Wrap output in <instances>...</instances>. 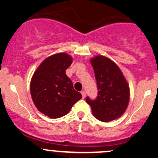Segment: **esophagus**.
<instances>
[{
    "label": "esophagus",
    "instance_id": "esophagus-1",
    "mask_svg": "<svg viewBox=\"0 0 158 158\" xmlns=\"http://www.w3.org/2000/svg\"><path fill=\"white\" fill-rule=\"evenodd\" d=\"M81 95H82V97H83V99H84V97H86V92H84V91H81Z\"/></svg>",
    "mask_w": 158,
    "mask_h": 158
}]
</instances>
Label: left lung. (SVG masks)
<instances>
[{
  "label": "left lung",
  "mask_w": 158,
  "mask_h": 158,
  "mask_svg": "<svg viewBox=\"0 0 158 158\" xmlns=\"http://www.w3.org/2000/svg\"><path fill=\"white\" fill-rule=\"evenodd\" d=\"M97 81L98 94L96 99L86 97L97 119L104 123L123 114L130 99V88L120 69L112 60L103 56L91 59Z\"/></svg>",
  "instance_id": "8db88e82"
}]
</instances>
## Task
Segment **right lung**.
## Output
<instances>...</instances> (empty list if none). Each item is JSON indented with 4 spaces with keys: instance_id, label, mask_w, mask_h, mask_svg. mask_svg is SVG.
<instances>
[{
    "instance_id": "obj_1",
    "label": "right lung",
    "mask_w": 158,
    "mask_h": 158,
    "mask_svg": "<svg viewBox=\"0 0 158 158\" xmlns=\"http://www.w3.org/2000/svg\"><path fill=\"white\" fill-rule=\"evenodd\" d=\"M72 61L66 53L54 54L44 60L32 77L33 102L40 112L51 118L64 116L82 97L66 74Z\"/></svg>"
}]
</instances>
